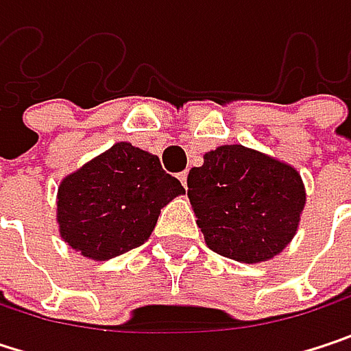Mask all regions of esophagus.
<instances>
[{
	"mask_svg": "<svg viewBox=\"0 0 351 351\" xmlns=\"http://www.w3.org/2000/svg\"><path fill=\"white\" fill-rule=\"evenodd\" d=\"M178 178H180V182H182V186L186 189V178H189V173H186V171H182V173L178 175Z\"/></svg>",
	"mask_w": 351,
	"mask_h": 351,
	"instance_id": "34e87169",
	"label": "esophagus"
}]
</instances>
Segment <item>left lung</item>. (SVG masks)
I'll use <instances>...</instances> for the list:
<instances>
[{"label":"left lung","mask_w":351,"mask_h":351,"mask_svg":"<svg viewBox=\"0 0 351 351\" xmlns=\"http://www.w3.org/2000/svg\"><path fill=\"white\" fill-rule=\"evenodd\" d=\"M186 184L205 244L244 264L272 260L291 244L307 201L295 167L242 144L205 152Z\"/></svg>","instance_id":"left-lung-1"}]
</instances>
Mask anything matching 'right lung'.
Wrapping results in <instances>:
<instances>
[{
	"label": "right lung",
	"mask_w": 351,
	"mask_h": 351,
	"mask_svg": "<svg viewBox=\"0 0 351 351\" xmlns=\"http://www.w3.org/2000/svg\"><path fill=\"white\" fill-rule=\"evenodd\" d=\"M182 193L158 156L117 142L60 180L58 234L81 256L109 260L144 244L160 209Z\"/></svg>",
	"instance_id": "obj_1"
}]
</instances>
